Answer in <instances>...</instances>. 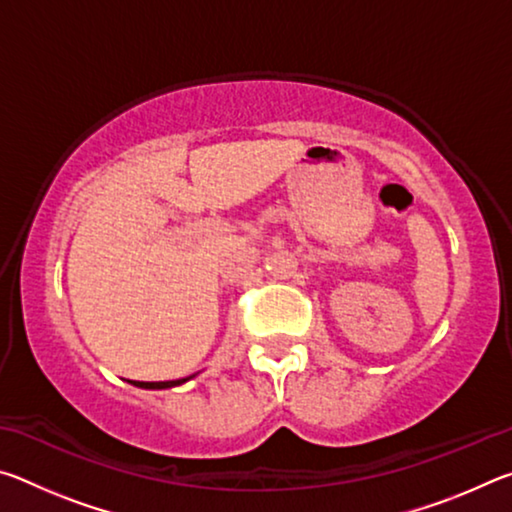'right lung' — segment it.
<instances>
[{
  "label": "right lung",
  "mask_w": 512,
  "mask_h": 512,
  "mask_svg": "<svg viewBox=\"0 0 512 512\" xmlns=\"http://www.w3.org/2000/svg\"><path fill=\"white\" fill-rule=\"evenodd\" d=\"M183 381H187V379H173V381H133V384L140 386V388H171V386L183 384Z\"/></svg>",
  "instance_id": "right-lung-1"
}]
</instances>
